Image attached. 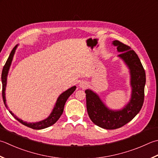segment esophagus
I'll use <instances>...</instances> for the list:
<instances>
[{"label":"esophagus","instance_id":"obj_1","mask_svg":"<svg viewBox=\"0 0 158 158\" xmlns=\"http://www.w3.org/2000/svg\"><path fill=\"white\" fill-rule=\"evenodd\" d=\"M79 86H80V87H81V88L84 89V88H85L88 86V82L85 81H82L80 82Z\"/></svg>","mask_w":158,"mask_h":158}]
</instances>
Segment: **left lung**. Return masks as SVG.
<instances>
[{"label": "left lung", "instance_id": "left-lung-1", "mask_svg": "<svg viewBox=\"0 0 158 158\" xmlns=\"http://www.w3.org/2000/svg\"><path fill=\"white\" fill-rule=\"evenodd\" d=\"M122 58L130 69L131 98L125 108L120 111L110 110L102 103L98 96L90 89H86V107L89 118L95 125L106 129L121 127L134 118L144 103L146 75L138 55L130 46L118 40L113 42Z\"/></svg>", "mask_w": 158, "mask_h": 158}]
</instances>
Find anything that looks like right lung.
Segmentation results:
<instances>
[{
    "mask_svg": "<svg viewBox=\"0 0 158 158\" xmlns=\"http://www.w3.org/2000/svg\"><path fill=\"white\" fill-rule=\"evenodd\" d=\"M17 46H15L14 48L12 49V51L11 52L10 55L7 59V61L5 64V66H3L2 71V75H1V79H2V99L3 101H4V103L6 107L7 108V105H6V100H5V88H6V84H7V76L8 74V71L9 69V67H10V65L11 63L12 59H13L14 55L15 49H16ZM76 89V86H73V87L70 88V89H68V90L65 91L61 94L59 98H57V101L56 102V104H55V106L54 107L53 110H52V113L51 114V115L49 116L47 118L42 120V121H40L38 123H27V122H24L23 120H22L21 119L17 118L14 114L12 113L11 111H9V112L13 116L14 118L16 119L18 121H19L22 124L25 125L28 127H30L33 129H44L46 127H48L53 124H55L59 118H60V116L64 112V105L66 103V102L67 101L68 98L70 97V96L72 94L74 91Z\"/></svg>",
    "mask_w": 158,
    "mask_h": 158,
    "instance_id": "add662e5",
    "label": "right lung"
}]
</instances>
